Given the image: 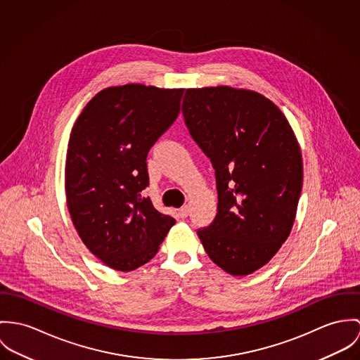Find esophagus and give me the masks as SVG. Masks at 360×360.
<instances>
[{
  "instance_id": "34e87169",
  "label": "esophagus",
  "mask_w": 360,
  "mask_h": 360,
  "mask_svg": "<svg viewBox=\"0 0 360 360\" xmlns=\"http://www.w3.org/2000/svg\"><path fill=\"white\" fill-rule=\"evenodd\" d=\"M178 215L184 219V218H186L188 215H189V207L188 205H185V207H182V208H179V211H178Z\"/></svg>"
}]
</instances>
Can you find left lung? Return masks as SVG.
Here are the masks:
<instances>
[{"mask_svg":"<svg viewBox=\"0 0 360 360\" xmlns=\"http://www.w3.org/2000/svg\"><path fill=\"white\" fill-rule=\"evenodd\" d=\"M185 124L215 169L218 211L198 229L208 257L244 276L288 238L302 189L294 132L275 103L231 86L186 89Z\"/></svg>","mask_w":360,"mask_h":360,"instance_id":"left-lung-1","label":"left lung"}]
</instances>
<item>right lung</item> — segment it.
Returning a JSON list of instances; mask_svg holds the SVG:
<instances>
[{"instance_id":"add662e5","label":"right lung","mask_w":360,"mask_h":360,"mask_svg":"<svg viewBox=\"0 0 360 360\" xmlns=\"http://www.w3.org/2000/svg\"><path fill=\"white\" fill-rule=\"evenodd\" d=\"M184 89L141 84L96 94L76 121L66 156V199L88 250L108 266L129 272L150 261L175 219L142 191L146 158L176 120Z\"/></svg>"}]
</instances>
